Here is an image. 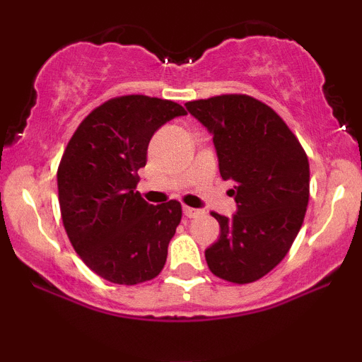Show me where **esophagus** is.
<instances>
[{"label":"esophagus","instance_id":"esophagus-1","mask_svg":"<svg viewBox=\"0 0 362 362\" xmlns=\"http://www.w3.org/2000/svg\"><path fill=\"white\" fill-rule=\"evenodd\" d=\"M184 214L187 216V218H195V216L201 214V211H199V209H194V207L184 206Z\"/></svg>","mask_w":362,"mask_h":362}]
</instances>
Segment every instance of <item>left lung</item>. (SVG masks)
Masks as SVG:
<instances>
[{"instance_id":"1","label":"left lung","mask_w":362,"mask_h":362,"mask_svg":"<svg viewBox=\"0 0 362 362\" xmlns=\"http://www.w3.org/2000/svg\"><path fill=\"white\" fill-rule=\"evenodd\" d=\"M213 132L223 180H233L238 211L211 213L221 233L206 250L209 271L233 284L269 274L300 233L310 199L305 149L277 112L250 95L228 93L185 103Z\"/></svg>"}]
</instances>
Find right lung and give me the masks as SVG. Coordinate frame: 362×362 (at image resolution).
<instances>
[{
	"label": "right lung",
	"mask_w": 362,
	"mask_h": 362,
	"mask_svg": "<svg viewBox=\"0 0 362 362\" xmlns=\"http://www.w3.org/2000/svg\"><path fill=\"white\" fill-rule=\"evenodd\" d=\"M187 112L172 100L122 95L81 120L57 167L64 230L97 276L134 286L163 269L182 219L180 202L148 204L136 190L148 144L165 122Z\"/></svg>",
	"instance_id": "1"
}]
</instances>
